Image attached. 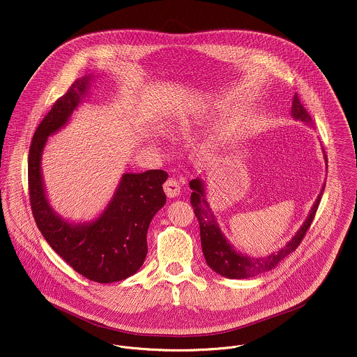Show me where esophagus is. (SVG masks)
<instances>
[{
	"label": "esophagus",
	"mask_w": 357,
	"mask_h": 357,
	"mask_svg": "<svg viewBox=\"0 0 357 357\" xmlns=\"http://www.w3.org/2000/svg\"><path fill=\"white\" fill-rule=\"evenodd\" d=\"M163 188H165V192H166V195H167L169 198H175V197H178V195L181 194V185H179V182H178L176 179H174V178L167 179L166 183L163 185Z\"/></svg>",
	"instance_id": "1"
}]
</instances>
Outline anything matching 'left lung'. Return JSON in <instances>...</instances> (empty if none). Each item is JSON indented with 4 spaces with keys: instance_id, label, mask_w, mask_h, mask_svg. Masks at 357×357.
<instances>
[{
    "instance_id": "1",
    "label": "left lung",
    "mask_w": 357,
    "mask_h": 357,
    "mask_svg": "<svg viewBox=\"0 0 357 357\" xmlns=\"http://www.w3.org/2000/svg\"><path fill=\"white\" fill-rule=\"evenodd\" d=\"M291 116L296 120H300L305 123L306 126L312 124V118L307 114L304 105L300 102L297 93L293 98L291 102ZM325 163L326 156L324 155ZM328 169V166H326ZM324 185L321 187V191L316 199V202L312 206L305 221L303 226L298 229V231L293 236V238L289 241L285 246H282L278 252L266 255V257H250L248 255H242L237 252L233 245L225 237L222 233L221 227L217 222V217L214 215L213 210L210 208V204L206 199V186H204V179L197 178L190 182V188L192 190L190 202L194 207L195 217L199 222V230H201V242H202V252H204V259L207 265L222 277L226 278H250L258 275L261 273L269 272L274 269L285 257H288L290 253H293L303 238L306 234L310 223L314 218V214L319 208V204L321 201V194L324 191Z\"/></svg>"
}]
</instances>
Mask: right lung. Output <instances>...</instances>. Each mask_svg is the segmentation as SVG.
Instances as JSON below:
<instances>
[{
  "label": "right lung",
  "instance_id": "right-lung-1",
  "mask_svg": "<svg viewBox=\"0 0 357 357\" xmlns=\"http://www.w3.org/2000/svg\"><path fill=\"white\" fill-rule=\"evenodd\" d=\"M93 77L77 79L38 124L28 155V183L34 221L52 249L85 278L109 284L126 280L142 268L147 255L149 226L166 204L163 183L169 174L163 170L123 174L111 201L93 221H68L53 210L43 178V153L48 137L64 128L73 111L88 98Z\"/></svg>",
  "mask_w": 357,
  "mask_h": 357
}]
</instances>
